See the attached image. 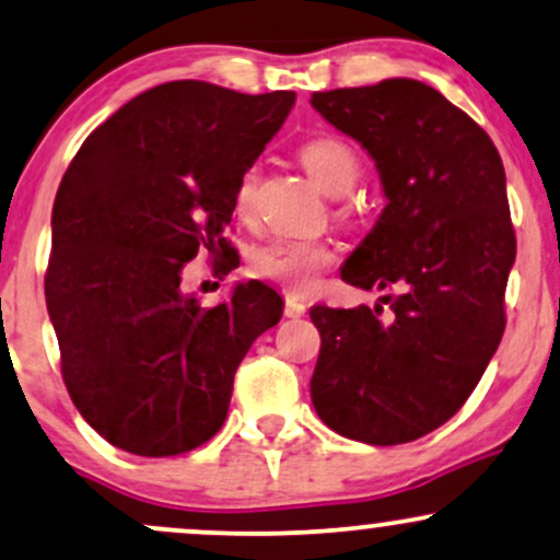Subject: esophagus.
Instances as JSON below:
<instances>
[{"instance_id": "obj_1", "label": "esophagus", "mask_w": 560, "mask_h": 560, "mask_svg": "<svg viewBox=\"0 0 560 560\" xmlns=\"http://www.w3.org/2000/svg\"><path fill=\"white\" fill-rule=\"evenodd\" d=\"M305 310H307L305 302H302L300 298H294V294H289V298L284 300V315H287V318H302V315H305Z\"/></svg>"}]
</instances>
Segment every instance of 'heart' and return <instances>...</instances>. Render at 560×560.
Listing matches in <instances>:
<instances>
[{
	"label": "heart",
	"instance_id": "heart-1",
	"mask_svg": "<svg viewBox=\"0 0 560 560\" xmlns=\"http://www.w3.org/2000/svg\"><path fill=\"white\" fill-rule=\"evenodd\" d=\"M300 161L315 185L328 195H347L362 177V159L347 140L336 135L310 138L300 145ZM260 174L255 166L240 174L234 187V213L247 219L255 208ZM352 213V208H345ZM336 260L334 247L323 240H294L273 237L253 247L247 266L258 279L281 284L289 292H307L318 281V276L331 268Z\"/></svg>",
	"mask_w": 560,
	"mask_h": 560
}]
</instances>
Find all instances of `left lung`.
<instances>
[{"label":"left lung","instance_id":"1","mask_svg":"<svg viewBox=\"0 0 560 560\" xmlns=\"http://www.w3.org/2000/svg\"><path fill=\"white\" fill-rule=\"evenodd\" d=\"M310 104L373 156L388 198L341 279L396 289L381 298L386 311L310 307L320 331L313 407L352 441H417L459 412L506 328L516 234L501 156L420 80L336 88Z\"/></svg>","mask_w":560,"mask_h":560}]
</instances>
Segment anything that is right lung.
<instances>
[{
	"label": "right lung",
	"mask_w": 560,
	"mask_h": 560,
	"mask_svg": "<svg viewBox=\"0 0 560 560\" xmlns=\"http://www.w3.org/2000/svg\"><path fill=\"white\" fill-rule=\"evenodd\" d=\"M294 98L174 80L127 101L67 166L46 307L70 399L112 446L159 459L211 441L242 357L279 323L281 298L260 281L215 307L179 284L200 250L224 273L237 262L234 187Z\"/></svg>",
	"instance_id": "obj_1"
}]
</instances>
